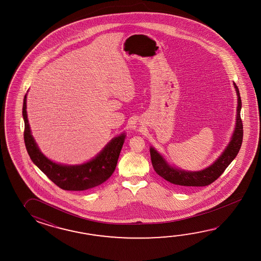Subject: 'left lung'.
Listing matches in <instances>:
<instances>
[{
	"mask_svg": "<svg viewBox=\"0 0 261 261\" xmlns=\"http://www.w3.org/2000/svg\"><path fill=\"white\" fill-rule=\"evenodd\" d=\"M234 87L237 91L238 96V107H237V120L236 128L233 133L230 143L227 148L223 152L216 162L211 166L206 168L200 172H186L183 170H178L175 168L169 166L165 160L161 156L153 147L150 148V155L152 165L155 172L165 179L168 182L175 185L179 188H189V187H205L215 182L217 178L221 175L230 162L235 159L239 153L241 145L243 144L244 137V127L241 118V108L242 100L239 92L238 87L234 84Z\"/></svg>",
	"mask_w": 261,
	"mask_h": 261,
	"instance_id": "obj_1",
	"label": "left lung"
}]
</instances>
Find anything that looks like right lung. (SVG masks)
<instances>
[{"label":"right lung","mask_w":261,"mask_h":261,"mask_svg":"<svg viewBox=\"0 0 261 261\" xmlns=\"http://www.w3.org/2000/svg\"><path fill=\"white\" fill-rule=\"evenodd\" d=\"M26 98L27 94L24 97L22 108L26 149L34 164L53 183L64 190L82 191L100 186L111 176L117 167V160L125 140V133L113 139L100 154L89 162L76 166L57 164L45 158L34 142L27 117Z\"/></svg>","instance_id":"right-lung-1"}]
</instances>
